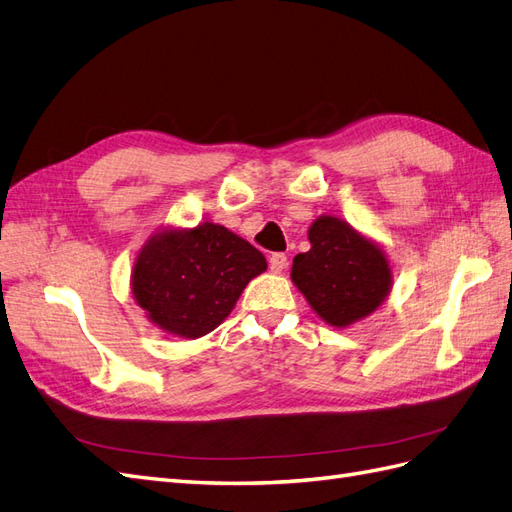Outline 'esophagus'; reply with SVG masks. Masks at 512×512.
<instances>
[{
  "mask_svg": "<svg viewBox=\"0 0 512 512\" xmlns=\"http://www.w3.org/2000/svg\"><path fill=\"white\" fill-rule=\"evenodd\" d=\"M286 267H288V256L286 254H271L269 269L273 273H282Z\"/></svg>",
  "mask_w": 512,
  "mask_h": 512,
  "instance_id": "obj_1",
  "label": "esophagus"
}]
</instances>
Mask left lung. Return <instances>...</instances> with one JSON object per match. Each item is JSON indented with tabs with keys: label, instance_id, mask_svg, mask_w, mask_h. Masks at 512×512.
Wrapping results in <instances>:
<instances>
[{
	"label": "left lung",
	"instance_id": "8db88e82",
	"mask_svg": "<svg viewBox=\"0 0 512 512\" xmlns=\"http://www.w3.org/2000/svg\"><path fill=\"white\" fill-rule=\"evenodd\" d=\"M307 237L312 247L294 256L290 277L314 312L337 329L376 312L393 282L380 247L333 215H320Z\"/></svg>",
	"mask_w": 512,
	"mask_h": 512
}]
</instances>
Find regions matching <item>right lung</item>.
Returning a JSON list of instances; mask_svg holds the SVG:
<instances>
[{
  "instance_id": "add662e5",
  "label": "right lung",
  "mask_w": 512,
  "mask_h": 512,
  "mask_svg": "<svg viewBox=\"0 0 512 512\" xmlns=\"http://www.w3.org/2000/svg\"><path fill=\"white\" fill-rule=\"evenodd\" d=\"M265 269L267 260L252 243L203 222L149 237L134 262L132 294L162 331L196 339L220 327Z\"/></svg>"
}]
</instances>
